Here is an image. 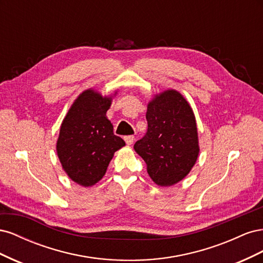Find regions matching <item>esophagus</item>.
I'll return each mask as SVG.
<instances>
[{"instance_id":"obj_1","label":"esophagus","mask_w":263,"mask_h":263,"mask_svg":"<svg viewBox=\"0 0 263 263\" xmlns=\"http://www.w3.org/2000/svg\"><path fill=\"white\" fill-rule=\"evenodd\" d=\"M134 136H133V135H129V136H125L124 137V140L126 141V144L127 145H132L133 144V142H134Z\"/></svg>"}]
</instances>
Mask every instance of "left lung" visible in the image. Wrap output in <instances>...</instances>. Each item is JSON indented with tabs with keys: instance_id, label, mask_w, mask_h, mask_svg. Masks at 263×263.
<instances>
[{
	"instance_id": "left-lung-1",
	"label": "left lung",
	"mask_w": 263,
	"mask_h": 263,
	"mask_svg": "<svg viewBox=\"0 0 263 263\" xmlns=\"http://www.w3.org/2000/svg\"><path fill=\"white\" fill-rule=\"evenodd\" d=\"M146 118L147 132L134 148L155 183L176 184L193 168L200 151L193 110L179 92L169 90L149 103Z\"/></svg>"
}]
</instances>
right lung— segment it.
Returning a JSON list of instances; mask_svg holds the SVG:
<instances>
[{
	"mask_svg": "<svg viewBox=\"0 0 263 263\" xmlns=\"http://www.w3.org/2000/svg\"><path fill=\"white\" fill-rule=\"evenodd\" d=\"M110 99L84 91L71 106L60 128L57 153L71 180L91 186L104 176L115 151L125 141L106 118Z\"/></svg>",
	"mask_w": 263,
	"mask_h": 263,
	"instance_id": "1",
	"label": "right lung"
}]
</instances>
